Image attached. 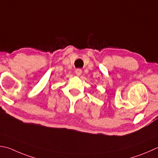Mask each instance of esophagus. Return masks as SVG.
<instances>
[{"label":"esophagus","instance_id":"34e87169","mask_svg":"<svg viewBox=\"0 0 158 158\" xmlns=\"http://www.w3.org/2000/svg\"><path fill=\"white\" fill-rule=\"evenodd\" d=\"M75 73H76V75H77V76L81 75V74L82 73V70L80 69H76V70H75Z\"/></svg>","mask_w":158,"mask_h":158}]
</instances>
